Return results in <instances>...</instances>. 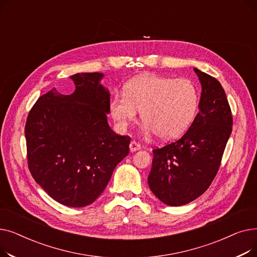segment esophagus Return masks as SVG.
Here are the masks:
<instances>
[{"label": "esophagus", "mask_w": 257, "mask_h": 257, "mask_svg": "<svg viewBox=\"0 0 257 257\" xmlns=\"http://www.w3.org/2000/svg\"><path fill=\"white\" fill-rule=\"evenodd\" d=\"M129 148H130V151H131V152H136V151L142 149V146H141L140 144H138L137 142L132 141V142L130 143V145H129Z\"/></svg>", "instance_id": "1"}]
</instances>
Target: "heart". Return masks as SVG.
<instances>
[{
    "instance_id": "1",
    "label": "heart",
    "mask_w": 257,
    "mask_h": 257,
    "mask_svg": "<svg viewBox=\"0 0 257 257\" xmlns=\"http://www.w3.org/2000/svg\"><path fill=\"white\" fill-rule=\"evenodd\" d=\"M198 108V91L192 81L156 75L131 79L124 94L114 93L109 111L116 127L126 130L141 111L147 136L163 141L179 138L190 127Z\"/></svg>"
}]
</instances>
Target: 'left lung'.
<instances>
[{
	"mask_svg": "<svg viewBox=\"0 0 257 257\" xmlns=\"http://www.w3.org/2000/svg\"><path fill=\"white\" fill-rule=\"evenodd\" d=\"M202 86L199 113L184 136L153 150L150 190L163 203L180 206L203 194L217 175L232 131V115L219 81L194 69Z\"/></svg>",
	"mask_w": 257,
	"mask_h": 257,
	"instance_id": "left-lung-1",
	"label": "left lung"
}]
</instances>
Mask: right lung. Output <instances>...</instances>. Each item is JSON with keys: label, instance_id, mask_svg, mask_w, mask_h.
Returning a JSON list of instances; mask_svg holds the SVG:
<instances>
[{"label": "right lung", "instance_id": "obj_1", "mask_svg": "<svg viewBox=\"0 0 257 257\" xmlns=\"http://www.w3.org/2000/svg\"><path fill=\"white\" fill-rule=\"evenodd\" d=\"M102 73L71 76L72 94L54 87L27 117L25 137L32 177L60 204L83 207L103 193L113 170L129 153V137L108 125L109 90Z\"/></svg>", "mask_w": 257, "mask_h": 257}]
</instances>
